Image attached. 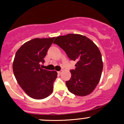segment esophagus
Instances as JSON below:
<instances>
[{
    "label": "esophagus",
    "instance_id": "1",
    "mask_svg": "<svg viewBox=\"0 0 124 124\" xmlns=\"http://www.w3.org/2000/svg\"><path fill=\"white\" fill-rule=\"evenodd\" d=\"M62 70H60V71H58V73L59 74V75H61V73H62Z\"/></svg>",
    "mask_w": 124,
    "mask_h": 124
}]
</instances>
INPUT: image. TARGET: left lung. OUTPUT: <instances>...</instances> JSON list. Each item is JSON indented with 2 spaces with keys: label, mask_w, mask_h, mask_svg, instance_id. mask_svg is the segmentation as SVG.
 Listing matches in <instances>:
<instances>
[{
  "label": "left lung",
  "mask_w": 124,
  "mask_h": 124,
  "mask_svg": "<svg viewBox=\"0 0 124 124\" xmlns=\"http://www.w3.org/2000/svg\"><path fill=\"white\" fill-rule=\"evenodd\" d=\"M54 44L66 52L68 58L76 61V68L66 82L68 90L79 96L89 94L99 83L103 68L101 54L89 38L80 34H69L57 37Z\"/></svg>",
  "instance_id": "1"
}]
</instances>
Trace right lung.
Wrapping results in <instances>:
<instances>
[{
  "instance_id": "right-lung-1",
  "label": "right lung",
  "mask_w": 124,
  "mask_h": 124,
  "mask_svg": "<svg viewBox=\"0 0 124 124\" xmlns=\"http://www.w3.org/2000/svg\"><path fill=\"white\" fill-rule=\"evenodd\" d=\"M55 37L34 38L25 42L18 49L13 63V70L18 85L31 98L41 100L53 91L56 71L42 69L48 50Z\"/></svg>"
}]
</instances>
